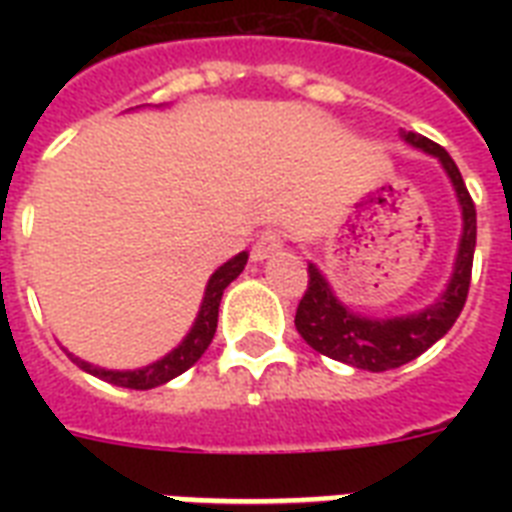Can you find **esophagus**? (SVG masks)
<instances>
[{
    "label": "esophagus",
    "mask_w": 512,
    "mask_h": 512,
    "mask_svg": "<svg viewBox=\"0 0 512 512\" xmlns=\"http://www.w3.org/2000/svg\"><path fill=\"white\" fill-rule=\"evenodd\" d=\"M284 249V236L279 231H263L257 236L255 247H252V260L255 263H263L268 257H273L276 252Z\"/></svg>",
    "instance_id": "esophagus-1"
}]
</instances>
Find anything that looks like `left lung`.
Instances as JSON below:
<instances>
[{
    "label": "left lung",
    "instance_id": "8db88e82",
    "mask_svg": "<svg viewBox=\"0 0 512 512\" xmlns=\"http://www.w3.org/2000/svg\"><path fill=\"white\" fill-rule=\"evenodd\" d=\"M404 143L417 151L436 156L446 177L452 180L454 196L462 212V236L454 257V271L449 284L441 295L422 311L393 316V319H374L350 311L335 295V289L327 276L319 271V265L308 263V289L297 305L295 327L313 350L321 356L335 358L342 364L366 369V372H388L396 366L409 364L412 358L438 342L454 327V321L462 313V305L468 300L470 271H473V252H476V204L470 199L465 180H462L457 164L444 148L433 140L422 138L417 132L401 130Z\"/></svg>",
    "mask_w": 512,
    "mask_h": 512
}]
</instances>
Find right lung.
Returning a JSON list of instances; mask_svg holds the SVG:
<instances>
[{
    "label": "right lung",
    "mask_w": 512,
    "mask_h": 512,
    "mask_svg": "<svg viewBox=\"0 0 512 512\" xmlns=\"http://www.w3.org/2000/svg\"><path fill=\"white\" fill-rule=\"evenodd\" d=\"M247 252H239L236 257H231L228 263H223L217 268L207 281V289H204V297H201V308L193 319V327L188 329V335L183 337V342L172 348L167 356H162L159 361L148 366H140V369H103V366H95L84 358L68 353L71 361H74L79 369H84L92 377L98 380H106L111 385H119V388H130V390H151L159 388L164 382L175 380L177 374H183L185 369H191L201 356L204 350L209 348V342L215 337L217 329V311H220V300H223L225 287L231 284L247 265Z\"/></svg>",
    "instance_id": "add662e5"
}]
</instances>
